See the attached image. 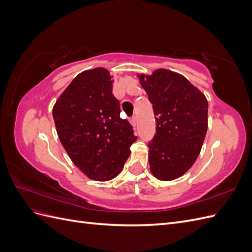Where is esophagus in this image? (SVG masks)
Returning <instances> with one entry per match:
<instances>
[{"label": "esophagus", "instance_id": "obj_1", "mask_svg": "<svg viewBox=\"0 0 252 252\" xmlns=\"http://www.w3.org/2000/svg\"><path fill=\"white\" fill-rule=\"evenodd\" d=\"M130 123L132 124L133 127L136 126V124H138V119H136V117H132V118L130 119Z\"/></svg>", "mask_w": 252, "mask_h": 252}]
</instances>
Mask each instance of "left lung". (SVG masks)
Returning a JSON list of instances; mask_svg holds the SVG:
<instances>
[{
	"label": "left lung",
	"instance_id": "left-lung-1",
	"mask_svg": "<svg viewBox=\"0 0 252 252\" xmlns=\"http://www.w3.org/2000/svg\"><path fill=\"white\" fill-rule=\"evenodd\" d=\"M156 117V133L148 143L151 172L162 181L184 174L193 165L207 132L208 103L183 75L158 69L141 75Z\"/></svg>",
	"mask_w": 252,
	"mask_h": 252
}]
</instances>
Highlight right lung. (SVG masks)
Masks as SVG:
<instances>
[{"mask_svg": "<svg viewBox=\"0 0 252 252\" xmlns=\"http://www.w3.org/2000/svg\"><path fill=\"white\" fill-rule=\"evenodd\" d=\"M104 68L83 71L53 106L59 139L88 178L108 181L120 173L136 141L131 124L120 118L112 80Z\"/></svg>", "mask_w": 252, "mask_h": 252, "instance_id": "right-lung-1", "label": "right lung"}]
</instances>
